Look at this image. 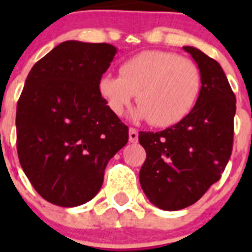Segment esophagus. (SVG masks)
I'll return each mask as SVG.
<instances>
[{
  "label": "esophagus",
  "instance_id": "1",
  "mask_svg": "<svg viewBox=\"0 0 252 252\" xmlns=\"http://www.w3.org/2000/svg\"><path fill=\"white\" fill-rule=\"evenodd\" d=\"M128 139H130V142H132V144L137 142V140H139V133H137V131L135 128L131 127L128 130Z\"/></svg>",
  "mask_w": 252,
  "mask_h": 252
}]
</instances>
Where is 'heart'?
I'll use <instances>...</instances> for the list:
<instances>
[{
	"mask_svg": "<svg viewBox=\"0 0 252 252\" xmlns=\"http://www.w3.org/2000/svg\"><path fill=\"white\" fill-rule=\"evenodd\" d=\"M98 90L107 106L120 116L136 95L132 119L169 127L192 112L202 91L201 69L194 62L169 51L146 50L125 60L120 77L106 74Z\"/></svg>",
	"mask_w": 252,
	"mask_h": 252,
	"instance_id": "b5f03b06",
	"label": "heart"
}]
</instances>
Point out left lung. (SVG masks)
I'll return each mask as SVG.
<instances>
[{
    "mask_svg": "<svg viewBox=\"0 0 252 252\" xmlns=\"http://www.w3.org/2000/svg\"><path fill=\"white\" fill-rule=\"evenodd\" d=\"M202 73V91L192 112L159 132H139L146 150L140 184L164 211L192 206L218 182L230 160L236 98L223 69L203 51L183 46Z\"/></svg>",
    "mask_w": 252,
    "mask_h": 252,
    "instance_id": "8db88e82",
    "label": "left lung"
}]
</instances>
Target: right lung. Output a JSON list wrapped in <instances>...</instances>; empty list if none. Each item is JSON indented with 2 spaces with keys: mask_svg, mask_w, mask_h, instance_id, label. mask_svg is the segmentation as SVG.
Here are the masks:
<instances>
[{
  "mask_svg": "<svg viewBox=\"0 0 252 252\" xmlns=\"http://www.w3.org/2000/svg\"><path fill=\"white\" fill-rule=\"evenodd\" d=\"M116 53L111 44L68 40L26 78L17 102V154L30 183L50 203L91 201L111 158L127 144V126L98 90Z\"/></svg>",
  "mask_w": 252,
  "mask_h": 252,
  "instance_id": "obj_1",
  "label": "right lung"
}]
</instances>
